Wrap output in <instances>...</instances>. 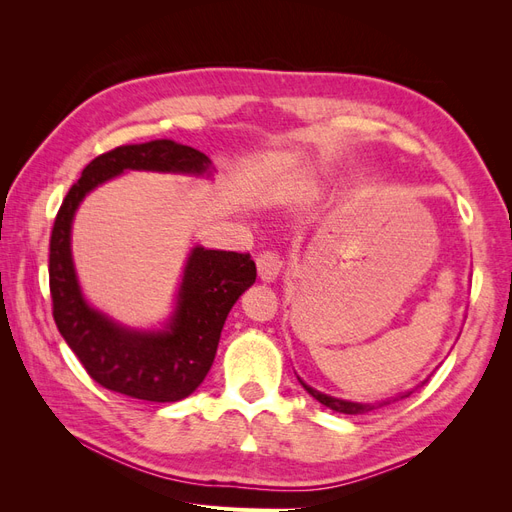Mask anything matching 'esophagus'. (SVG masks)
<instances>
[{
	"mask_svg": "<svg viewBox=\"0 0 512 512\" xmlns=\"http://www.w3.org/2000/svg\"><path fill=\"white\" fill-rule=\"evenodd\" d=\"M256 267H258V277L262 282H275L277 275L282 273V260L275 252H262L256 260Z\"/></svg>",
	"mask_w": 512,
	"mask_h": 512,
	"instance_id": "esophagus-1",
	"label": "esophagus"
}]
</instances>
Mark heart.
<instances>
[{"label":"heart","instance_id":"obj_1","mask_svg":"<svg viewBox=\"0 0 512 512\" xmlns=\"http://www.w3.org/2000/svg\"><path fill=\"white\" fill-rule=\"evenodd\" d=\"M318 194V188H316V183L314 181H297V185H294V196L297 198H303V200H307V198H314Z\"/></svg>","mask_w":512,"mask_h":512}]
</instances>
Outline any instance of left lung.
<instances>
[{"label":"left lung","instance_id":"1","mask_svg":"<svg viewBox=\"0 0 512 512\" xmlns=\"http://www.w3.org/2000/svg\"><path fill=\"white\" fill-rule=\"evenodd\" d=\"M299 382L303 384V389H305L309 395H312L316 401H320L322 406H327V408H331V410H335V412H342V414H365V412L374 410V408H380V406L391 404V401L404 399V397H408V395L412 393V391H408V393H401V395H397V397H393V399L378 401V404H359V401H348V399H337V397H331V395H324V393H320V391L312 389V386H309V384H305L301 378H299Z\"/></svg>","mask_w":512,"mask_h":512}]
</instances>
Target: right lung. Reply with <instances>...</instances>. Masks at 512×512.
Wrapping results in <instances>:
<instances>
[{"instance_id": "obj_1", "label": "right lung", "mask_w": 512, "mask_h": 512, "mask_svg": "<svg viewBox=\"0 0 512 512\" xmlns=\"http://www.w3.org/2000/svg\"><path fill=\"white\" fill-rule=\"evenodd\" d=\"M126 170L211 177V160L188 145L151 141L121 145L91 160L66 194L53 224L49 284L61 337L104 389L145 401H179L205 380L226 316L256 282L250 254L192 247L177 292L175 312L156 331H138L108 318L83 297L72 260V220L83 198Z\"/></svg>"}]
</instances>
